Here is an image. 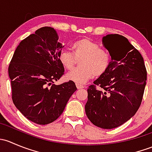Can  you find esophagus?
<instances>
[{
	"mask_svg": "<svg viewBox=\"0 0 152 152\" xmlns=\"http://www.w3.org/2000/svg\"><path fill=\"white\" fill-rule=\"evenodd\" d=\"M76 86L77 87V89H82L85 87V86L83 85H80V84H76Z\"/></svg>",
	"mask_w": 152,
	"mask_h": 152,
	"instance_id": "1",
	"label": "esophagus"
}]
</instances>
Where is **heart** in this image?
I'll return each instance as SVG.
<instances>
[{
  "label": "heart",
  "mask_w": 152,
  "mask_h": 152,
  "mask_svg": "<svg viewBox=\"0 0 152 152\" xmlns=\"http://www.w3.org/2000/svg\"><path fill=\"white\" fill-rule=\"evenodd\" d=\"M73 54L63 50L59 53L58 59L65 70L73 68L79 61L78 68L66 75L67 81L76 84H84L96 76H101L108 70L111 64V56L108 50L100 48L98 43L89 38H83L71 46Z\"/></svg>",
  "instance_id": "1"
}]
</instances>
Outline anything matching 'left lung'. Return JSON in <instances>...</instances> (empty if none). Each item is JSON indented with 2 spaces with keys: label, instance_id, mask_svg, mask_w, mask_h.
<instances>
[{
  "label": "left lung",
  "instance_id": "1",
  "mask_svg": "<svg viewBox=\"0 0 152 152\" xmlns=\"http://www.w3.org/2000/svg\"><path fill=\"white\" fill-rule=\"evenodd\" d=\"M111 56L108 70L87 89L85 113L95 126L116 128L134 115L141 104L147 73L143 58L125 37L108 34L102 39ZM104 91L97 90L95 85Z\"/></svg>",
  "mask_w": 152,
  "mask_h": 152
}]
</instances>
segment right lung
<instances>
[{
  "label": "right lung",
  "instance_id": "right-lung-1",
  "mask_svg": "<svg viewBox=\"0 0 152 152\" xmlns=\"http://www.w3.org/2000/svg\"><path fill=\"white\" fill-rule=\"evenodd\" d=\"M58 39L51 27L37 29L20 42L9 66L13 103L27 119L39 125L56 121L77 90L70 81L53 84L65 71L58 59L64 45Z\"/></svg>",
  "mask_w": 152,
  "mask_h": 152
}]
</instances>
